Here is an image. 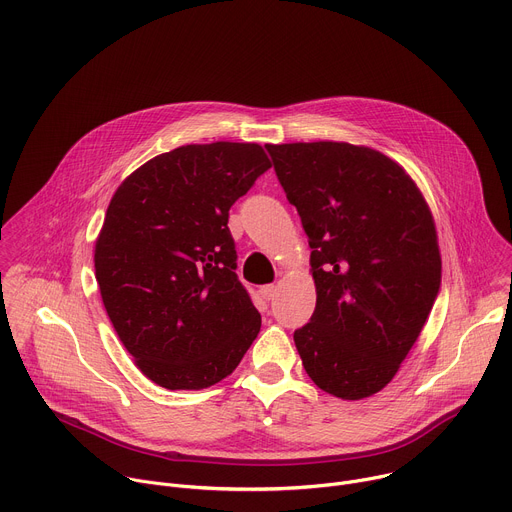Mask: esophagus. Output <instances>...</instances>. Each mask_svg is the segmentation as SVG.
Returning <instances> with one entry per match:
<instances>
[{
  "instance_id": "1",
  "label": "esophagus",
  "mask_w": 512,
  "mask_h": 512,
  "mask_svg": "<svg viewBox=\"0 0 512 512\" xmlns=\"http://www.w3.org/2000/svg\"><path fill=\"white\" fill-rule=\"evenodd\" d=\"M259 291H261V296L265 300H273L277 296V285H273V283L271 285H263Z\"/></svg>"
}]
</instances>
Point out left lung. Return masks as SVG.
Listing matches in <instances>:
<instances>
[{"instance_id":"8db88e82","label":"left lung","mask_w":512,"mask_h":512,"mask_svg":"<svg viewBox=\"0 0 512 512\" xmlns=\"http://www.w3.org/2000/svg\"><path fill=\"white\" fill-rule=\"evenodd\" d=\"M265 148L312 249L316 310L294 332L304 369L338 399L371 397L397 375L440 291L431 210L411 176L367 145Z\"/></svg>"}]
</instances>
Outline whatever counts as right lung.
Here are the masks:
<instances>
[{
	"label": "right lung",
	"instance_id": "1",
	"mask_svg": "<svg viewBox=\"0 0 512 512\" xmlns=\"http://www.w3.org/2000/svg\"><path fill=\"white\" fill-rule=\"evenodd\" d=\"M269 168L259 143H190L139 166L109 202L95 241L103 306L135 367L164 389L223 381L259 334L227 223Z\"/></svg>",
	"mask_w": 512,
	"mask_h": 512
}]
</instances>
